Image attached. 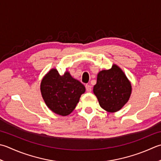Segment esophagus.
I'll return each instance as SVG.
<instances>
[{
    "instance_id": "obj_1",
    "label": "esophagus",
    "mask_w": 161,
    "mask_h": 161,
    "mask_svg": "<svg viewBox=\"0 0 161 161\" xmlns=\"http://www.w3.org/2000/svg\"><path fill=\"white\" fill-rule=\"evenodd\" d=\"M86 91L87 92H91V91H92V87H91V85H89V84H86Z\"/></svg>"
}]
</instances>
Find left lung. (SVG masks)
I'll return each mask as SVG.
<instances>
[{
    "instance_id": "8db88e82",
    "label": "left lung",
    "mask_w": 161,
    "mask_h": 161,
    "mask_svg": "<svg viewBox=\"0 0 161 161\" xmlns=\"http://www.w3.org/2000/svg\"><path fill=\"white\" fill-rule=\"evenodd\" d=\"M131 84L126 76L117 65L110 70H102L97 74V83L93 87L103 109L109 112L121 109L128 102L131 94Z\"/></svg>"
}]
</instances>
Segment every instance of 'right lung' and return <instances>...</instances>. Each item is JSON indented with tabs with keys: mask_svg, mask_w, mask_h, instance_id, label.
<instances>
[{
	"mask_svg": "<svg viewBox=\"0 0 161 161\" xmlns=\"http://www.w3.org/2000/svg\"><path fill=\"white\" fill-rule=\"evenodd\" d=\"M40 90L46 105L52 112L67 116L75 109L85 87L68 72L61 76L57 70L52 69L42 79Z\"/></svg>",
	"mask_w": 161,
	"mask_h": 161,
	"instance_id": "right-lung-1",
	"label": "right lung"
}]
</instances>
